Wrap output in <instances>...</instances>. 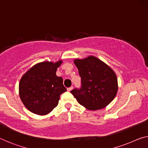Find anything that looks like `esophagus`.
I'll return each instance as SVG.
<instances>
[{
	"mask_svg": "<svg viewBox=\"0 0 148 148\" xmlns=\"http://www.w3.org/2000/svg\"><path fill=\"white\" fill-rule=\"evenodd\" d=\"M73 87L72 86H71V87L67 88V90H68V91H71V90L73 89Z\"/></svg>",
	"mask_w": 148,
	"mask_h": 148,
	"instance_id": "obj_1",
	"label": "esophagus"
}]
</instances>
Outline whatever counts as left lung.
I'll return each instance as SVG.
<instances>
[{
  "label": "left lung",
  "mask_w": 148,
  "mask_h": 148,
  "mask_svg": "<svg viewBox=\"0 0 148 148\" xmlns=\"http://www.w3.org/2000/svg\"><path fill=\"white\" fill-rule=\"evenodd\" d=\"M74 63L81 79V88L71 91L74 97L88 110H97L106 107L114 99L118 91L115 73L94 56L83 60L76 59Z\"/></svg>",
  "instance_id": "1"
}]
</instances>
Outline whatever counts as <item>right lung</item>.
Returning <instances> with one entry per match:
<instances>
[{"label":"right lung","mask_w":148,"mask_h":148,"mask_svg":"<svg viewBox=\"0 0 148 148\" xmlns=\"http://www.w3.org/2000/svg\"><path fill=\"white\" fill-rule=\"evenodd\" d=\"M61 63L60 60L37 63L22 77L19 83L20 97L30 112L45 115L58 105L60 95L67 90L62 77L56 75Z\"/></svg>","instance_id":"obj_1"}]
</instances>
